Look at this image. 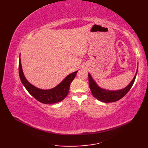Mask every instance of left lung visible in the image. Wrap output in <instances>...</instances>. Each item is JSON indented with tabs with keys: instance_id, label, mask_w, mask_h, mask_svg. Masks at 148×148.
Returning a JSON list of instances; mask_svg holds the SVG:
<instances>
[{
	"instance_id": "obj_1",
	"label": "left lung",
	"mask_w": 148,
	"mask_h": 148,
	"mask_svg": "<svg viewBox=\"0 0 148 148\" xmlns=\"http://www.w3.org/2000/svg\"><path fill=\"white\" fill-rule=\"evenodd\" d=\"M137 73V69L136 71V74L135 75L133 79L131 81V82L129 83L128 86H127L124 88L119 90H105L103 89L102 88L98 86V84L96 83V82L94 80L90 74H88V80H89V86L91 90V92L93 96L96 98L99 101H101L102 102H113L118 101L119 99L123 98L126 94L128 92V91L130 90V88L132 86L133 84L136 79V75Z\"/></svg>"
}]
</instances>
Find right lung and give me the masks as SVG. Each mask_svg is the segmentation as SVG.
Instances as JSON below:
<instances>
[{
  "mask_svg": "<svg viewBox=\"0 0 148 148\" xmlns=\"http://www.w3.org/2000/svg\"><path fill=\"white\" fill-rule=\"evenodd\" d=\"M77 71L69 74L62 82L53 88L42 90L30 84L27 80L22 70L21 60H19V74L22 84L31 95L43 103H55L62 101L68 95L70 84L76 77Z\"/></svg>",
  "mask_w": 148,
  "mask_h": 148,
  "instance_id": "1",
  "label": "right lung"
}]
</instances>
